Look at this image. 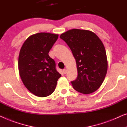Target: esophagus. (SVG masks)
<instances>
[{"label":"esophagus","mask_w":127,"mask_h":127,"mask_svg":"<svg viewBox=\"0 0 127 127\" xmlns=\"http://www.w3.org/2000/svg\"><path fill=\"white\" fill-rule=\"evenodd\" d=\"M63 73L64 74H65L66 73H67V69H64L63 70Z\"/></svg>","instance_id":"34e87169"}]
</instances>
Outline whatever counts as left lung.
Listing matches in <instances>:
<instances>
[{
  "mask_svg": "<svg viewBox=\"0 0 127 127\" xmlns=\"http://www.w3.org/2000/svg\"><path fill=\"white\" fill-rule=\"evenodd\" d=\"M75 59L77 78L71 81L75 90L83 94L93 93L101 86L108 69L106 53L102 42L93 32L74 29L62 34Z\"/></svg>",
  "mask_w": 127,
  "mask_h": 127,
  "instance_id": "1",
  "label": "left lung"
}]
</instances>
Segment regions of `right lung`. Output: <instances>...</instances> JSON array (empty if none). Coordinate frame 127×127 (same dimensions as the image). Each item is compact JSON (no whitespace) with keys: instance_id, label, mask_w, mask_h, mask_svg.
<instances>
[{"instance_id":"1","label":"right lung","mask_w":127,"mask_h":127,"mask_svg":"<svg viewBox=\"0 0 127 127\" xmlns=\"http://www.w3.org/2000/svg\"><path fill=\"white\" fill-rule=\"evenodd\" d=\"M58 38V34L39 33L28 37L22 46L18 69L25 86L35 95L48 96L56 88L61 76L49 52Z\"/></svg>"}]
</instances>
